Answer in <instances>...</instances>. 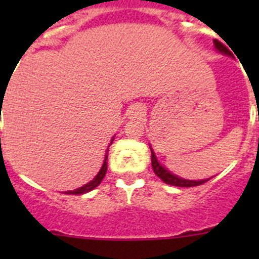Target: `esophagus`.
Listing matches in <instances>:
<instances>
[{
  "label": "esophagus",
  "mask_w": 259,
  "mask_h": 259,
  "mask_svg": "<svg viewBox=\"0 0 259 259\" xmlns=\"http://www.w3.org/2000/svg\"><path fill=\"white\" fill-rule=\"evenodd\" d=\"M145 107L140 104L132 105L127 111V116L128 119H131V120H136V119H143L145 116Z\"/></svg>",
  "instance_id": "obj_1"
}]
</instances>
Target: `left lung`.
Instances as JSON below:
<instances>
[{
	"instance_id": "left-lung-1",
	"label": "left lung",
	"mask_w": 259,
	"mask_h": 259,
	"mask_svg": "<svg viewBox=\"0 0 259 259\" xmlns=\"http://www.w3.org/2000/svg\"><path fill=\"white\" fill-rule=\"evenodd\" d=\"M214 48L218 50L221 54H224V56H228V57H233L232 53L227 49V47H224L221 41L214 40ZM150 152H152L153 171H154L155 175H157L159 179H162V182H164L166 184L174 185V187H196V185H201V184H203V183H206L207 180L211 179V178H209V179H202V180L183 179V178H180V176L172 174L171 171L167 170L166 167L162 166V164L159 163V161L157 159V155H155V153H154V150H153L152 146H150Z\"/></svg>"
}]
</instances>
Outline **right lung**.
<instances>
[{
	"mask_svg": "<svg viewBox=\"0 0 259 259\" xmlns=\"http://www.w3.org/2000/svg\"><path fill=\"white\" fill-rule=\"evenodd\" d=\"M114 139H115V137L113 136V139H111V141H110L109 146L113 144ZM107 152H109V148H107L106 153H105V159H104V163H102V167L100 168V171H98L97 175H96L95 178L91 180V182L87 183V184H84L83 187H79L77 189H74V191H67V192H65V193L66 194H84V193H88V192L93 191L96 187H98V185L101 184L102 179L105 178V175H106V171H107Z\"/></svg>",
	"mask_w": 259,
	"mask_h": 259,
	"instance_id": "1",
	"label": "right lung"
}]
</instances>
